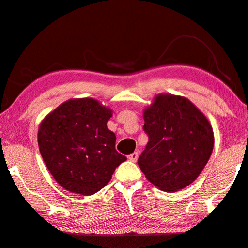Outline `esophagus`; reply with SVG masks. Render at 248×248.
<instances>
[{"label": "esophagus", "instance_id": "esophagus-1", "mask_svg": "<svg viewBox=\"0 0 248 248\" xmlns=\"http://www.w3.org/2000/svg\"><path fill=\"white\" fill-rule=\"evenodd\" d=\"M138 157H139V153L134 152V153H132V154L128 155V159L130 161H133V163H136V161L138 160Z\"/></svg>", "mask_w": 248, "mask_h": 248}]
</instances>
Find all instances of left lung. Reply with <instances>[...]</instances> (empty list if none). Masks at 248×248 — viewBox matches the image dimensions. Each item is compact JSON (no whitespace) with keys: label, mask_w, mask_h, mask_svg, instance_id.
Listing matches in <instances>:
<instances>
[{"label":"left lung","mask_w":248,"mask_h":248,"mask_svg":"<svg viewBox=\"0 0 248 248\" xmlns=\"http://www.w3.org/2000/svg\"><path fill=\"white\" fill-rule=\"evenodd\" d=\"M148 136L138 165L152 184L165 192L190 186L208 163L215 138L206 116L186 97L161 93L144 108Z\"/></svg>","instance_id":"1"}]
</instances>
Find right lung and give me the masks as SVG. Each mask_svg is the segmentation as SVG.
<instances>
[{"label":"right lung","instance_id":"right-lung-1","mask_svg":"<svg viewBox=\"0 0 248 248\" xmlns=\"http://www.w3.org/2000/svg\"><path fill=\"white\" fill-rule=\"evenodd\" d=\"M111 116L109 107L94 98H71L41 121L40 153L49 173L65 190L95 194L127 160L116 151V136L107 128Z\"/></svg>","mask_w":248,"mask_h":248}]
</instances>
